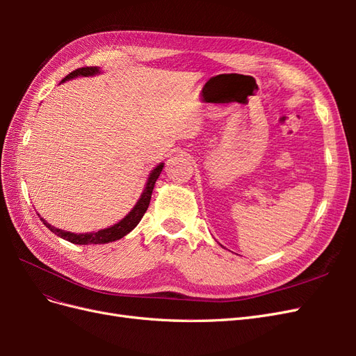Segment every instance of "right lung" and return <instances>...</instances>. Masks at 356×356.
Masks as SVG:
<instances>
[{"label":"right lung","instance_id":"right-lung-1","mask_svg":"<svg viewBox=\"0 0 356 356\" xmlns=\"http://www.w3.org/2000/svg\"><path fill=\"white\" fill-rule=\"evenodd\" d=\"M98 74H101V70L98 67L79 68V70L70 72L67 77L62 80V83L72 80V79H77V77H93V75H98ZM163 166H165V163H159L152 172H149V175L145 182V187L141 193V197L138 199L136 204L131 209V212H129L123 220L111 225V227L101 229L98 232H90V233H72V232H65L62 229H58V227H55V225L49 224L44 218L40 217V213H38V217L51 233H55L56 236H59V238L65 239L71 243H75V245H99V243H110V242L122 239L127 233H131L136 227L138 222L141 221V218L144 217V213L147 212V208L149 204V199H152V195H153L154 184H156V181L160 175L161 169H163Z\"/></svg>","mask_w":356,"mask_h":356}]
</instances>
